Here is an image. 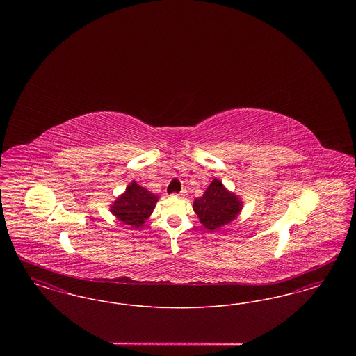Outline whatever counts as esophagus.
I'll return each instance as SVG.
<instances>
[{"label": "esophagus", "mask_w": 356, "mask_h": 356, "mask_svg": "<svg viewBox=\"0 0 356 356\" xmlns=\"http://www.w3.org/2000/svg\"><path fill=\"white\" fill-rule=\"evenodd\" d=\"M173 195H175V196H179V197H181V196H184V195H186V191L183 189L180 193H173Z\"/></svg>", "instance_id": "1"}]
</instances>
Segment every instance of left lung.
<instances>
[{
  "mask_svg": "<svg viewBox=\"0 0 356 356\" xmlns=\"http://www.w3.org/2000/svg\"><path fill=\"white\" fill-rule=\"evenodd\" d=\"M241 208V200L222 186L218 179H213L205 189L203 196L193 202V211L200 219V222L209 231H216L222 225L235 220Z\"/></svg>",
  "mask_w": 356,
  "mask_h": 356,
  "instance_id": "8db88e82",
  "label": "left lung"
}]
</instances>
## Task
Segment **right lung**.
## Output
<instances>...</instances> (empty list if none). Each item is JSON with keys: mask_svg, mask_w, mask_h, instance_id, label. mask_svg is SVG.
I'll use <instances>...</instances> for the list:
<instances>
[{"mask_svg": "<svg viewBox=\"0 0 356 356\" xmlns=\"http://www.w3.org/2000/svg\"><path fill=\"white\" fill-rule=\"evenodd\" d=\"M159 196L132 181L111 205V212L127 225L140 228L151 216Z\"/></svg>", "mask_w": 356, "mask_h": 356, "instance_id": "1", "label": "right lung"}]
</instances>
